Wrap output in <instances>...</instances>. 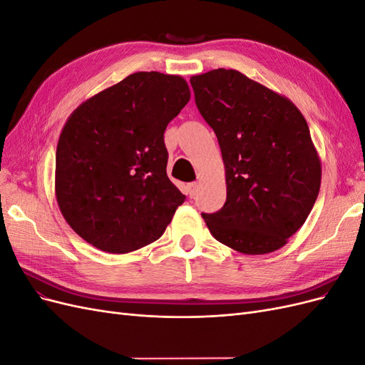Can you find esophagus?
<instances>
[{
    "label": "esophagus",
    "mask_w": 365,
    "mask_h": 365,
    "mask_svg": "<svg viewBox=\"0 0 365 365\" xmlns=\"http://www.w3.org/2000/svg\"><path fill=\"white\" fill-rule=\"evenodd\" d=\"M197 187H200V184H197V182L187 184V195H189L190 197H195L196 193H197Z\"/></svg>",
    "instance_id": "34e87169"
}]
</instances>
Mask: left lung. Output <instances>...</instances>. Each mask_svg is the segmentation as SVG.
<instances>
[{
  "mask_svg": "<svg viewBox=\"0 0 365 365\" xmlns=\"http://www.w3.org/2000/svg\"><path fill=\"white\" fill-rule=\"evenodd\" d=\"M190 83L225 168L227 201L202 215L210 233L242 254L280 250L306 222L322 185L306 118L288 97L237 70L196 74Z\"/></svg>",
  "mask_w": 365,
  "mask_h": 365,
  "instance_id": "left-lung-1",
  "label": "left lung"
}]
</instances>
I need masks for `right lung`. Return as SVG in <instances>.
I'll list each match as a JSON object with an SVG mask.
<instances>
[{"instance_id":"1","label":"right lung","mask_w":365,"mask_h":365,"mask_svg":"<svg viewBox=\"0 0 365 365\" xmlns=\"http://www.w3.org/2000/svg\"><path fill=\"white\" fill-rule=\"evenodd\" d=\"M189 101L184 77L138 71L70 114L58 141L54 195L88 244L126 254L161 237L185 200L165 172L164 130Z\"/></svg>"}]
</instances>
